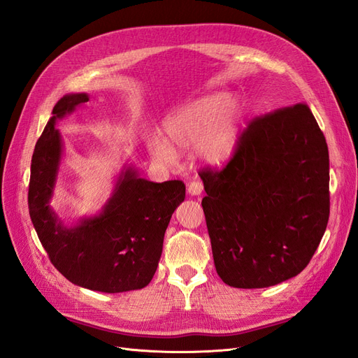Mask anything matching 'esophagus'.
<instances>
[{
  "label": "esophagus",
  "mask_w": 358,
  "mask_h": 358,
  "mask_svg": "<svg viewBox=\"0 0 358 358\" xmlns=\"http://www.w3.org/2000/svg\"><path fill=\"white\" fill-rule=\"evenodd\" d=\"M201 192H203L201 180H192L188 183V194H191V196H200Z\"/></svg>",
  "instance_id": "34e87169"
}]
</instances>
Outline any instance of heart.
<instances>
[{"instance_id": "b5f03b06", "label": "heart", "mask_w": 358, "mask_h": 358, "mask_svg": "<svg viewBox=\"0 0 358 358\" xmlns=\"http://www.w3.org/2000/svg\"><path fill=\"white\" fill-rule=\"evenodd\" d=\"M241 106L227 92L201 96L173 110L162 122L166 140L149 136V154L162 164L176 159L175 148H189L197 143V154L209 164H222L236 150L241 133ZM172 144L170 145L169 143Z\"/></svg>"}]
</instances>
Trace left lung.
Returning a JSON list of instances; mask_svg holds the SVG:
<instances>
[{
    "label": "left lung",
    "mask_w": 358,
    "mask_h": 358,
    "mask_svg": "<svg viewBox=\"0 0 358 358\" xmlns=\"http://www.w3.org/2000/svg\"><path fill=\"white\" fill-rule=\"evenodd\" d=\"M216 272L234 288L297 276L330 215L329 148L306 104L255 117L221 170L200 173Z\"/></svg>",
    "instance_id": "obj_1"
}]
</instances>
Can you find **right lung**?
Segmentation results:
<instances>
[{
	"label": "right lung",
	"mask_w": 358,
	"mask_h": 358,
	"mask_svg": "<svg viewBox=\"0 0 358 358\" xmlns=\"http://www.w3.org/2000/svg\"><path fill=\"white\" fill-rule=\"evenodd\" d=\"M88 100L86 94H69L53 107L31 159L29 216L50 263L74 285L101 292L140 289L155 275L167 225L185 199V183H155L128 167L100 215L64 225L49 204L62 155L55 124Z\"/></svg>",
	"instance_id": "obj_1"
}]
</instances>
